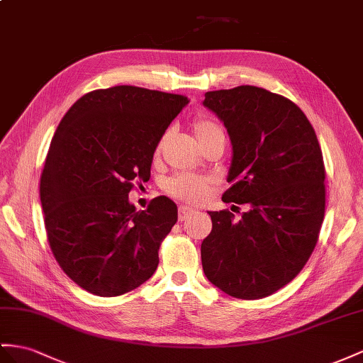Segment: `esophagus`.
<instances>
[{
    "mask_svg": "<svg viewBox=\"0 0 363 363\" xmlns=\"http://www.w3.org/2000/svg\"><path fill=\"white\" fill-rule=\"evenodd\" d=\"M193 213H194L193 208H190V207H187V206H182V207H179L178 218H179V220L182 222V220H185L187 218H190V216L193 215Z\"/></svg>",
    "mask_w": 363,
    "mask_h": 363,
    "instance_id": "34e87169",
    "label": "esophagus"
}]
</instances>
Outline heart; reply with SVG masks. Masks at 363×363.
<instances>
[{"mask_svg":"<svg viewBox=\"0 0 363 363\" xmlns=\"http://www.w3.org/2000/svg\"><path fill=\"white\" fill-rule=\"evenodd\" d=\"M193 130L194 135H196L198 141L202 143L206 141L207 138L222 133V130L213 123L211 119L207 118H196L193 121ZM167 136L169 135H162L160 143L156 145V153H160L162 150V147L167 141ZM210 179L206 178V176H199V174H191V173H178L174 174L173 178H170L165 184V191L172 194L173 198L181 199V201H187V202H201L203 198L207 196L208 189H210Z\"/></svg>","mask_w":363,"mask_h":363,"instance_id":"1","label":"heart"}]
</instances>
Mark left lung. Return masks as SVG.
Instances as JSON below:
<instances>
[{
	"mask_svg": "<svg viewBox=\"0 0 363 363\" xmlns=\"http://www.w3.org/2000/svg\"><path fill=\"white\" fill-rule=\"evenodd\" d=\"M203 106L224 123L233 145L231 187L222 201L250 206L239 220L228 210L208 211L203 273L238 299H262L291 282L318 244L325 215L320 145L303 111L265 89L207 91Z\"/></svg>",
	"mask_w": 363,
	"mask_h": 363,
	"instance_id": "1",
	"label": "left lung"
}]
</instances>
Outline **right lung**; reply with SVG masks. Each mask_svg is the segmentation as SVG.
Listing matches in <instances>:
<instances>
[{
	"instance_id": "obj_1",
	"label": "right lung",
	"mask_w": 363,
	"mask_h": 363,
	"mask_svg": "<svg viewBox=\"0 0 363 363\" xmlns=\"http://www.w3.org/2000/svg\"><path fill=\"white\" fill-rule=\"evenodd\" d=\"M187 96L116 86L86 93L55 132L40 182L52 253L86 291L113 297L148 281L178 220L165 196L136 210L135 182L150 179L161 136Z\"/></svg>"
}]
</instances>
